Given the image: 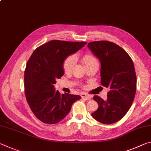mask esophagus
Returning <instances> with one entry per match:
<instances>
[{"mask_svg": "<svg viewBox=\"0 0 151 151\" xmlns=\"http://www.w3.org/2000/svg\"><path fill=\"white\" fill-rule=\"evenodd\" d=\"M81 97H82L83 99H85L87 100H89L91 99V98L90 95L86 94V93H82V94H81Z\"/></svg>", "mask_w": 151, "mask_h": 151, "instance_id": "esophagus-1", "label": "esophagus"}]
</instances>
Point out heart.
<instances>
[{
  "label": "heart",
  "mask_w": 151,
  "mask_h": 151,
  "mask_svg": "<svg viewBox=\"0 0 151 151\" xmlns=\"http://www.w3.org/2000/svg\"><path fill=\"white\" fill-rule=\"evenodd\" d=\"M82 62L84 66L86 67L88 65L98 63V60L96 56L91 54H86L82 56ZM99 64V63H98ZM75 64V58L73 56H70L65 59L63 63V69L66 73H68L72 70Z\"/></svg>",
  "instance_id": "b5f03b06"
}]
</instances>
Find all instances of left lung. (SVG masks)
<instances>
[{
	"mask_svg": "<svg viewBox=\"0 0 151 151\" xmlns=\"http://www.w3.org/2000/svg\"><path fill=\"white\" fill-rule=\"evenodd\" d=\"M88 47L101 62V82L108 88L107 100L95 95L99 107L91 114L104 124L120 120L132 104L136 91V75L130 56L123 48L109 41L91 42Z\"/></svg>",
	"mask_w": 151,
	"mask_h": 151,
	"instance_id": "left-lung-1",
	"label": "left lung"
}]
</instances>
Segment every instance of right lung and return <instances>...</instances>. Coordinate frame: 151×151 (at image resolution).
I'll use <instances>...</instances> for the list:
<instances>
[{
  "label": "right lung",
  "mask_w": 151,
  "mask_h": 151,
  "mask_svg": "<svg viewBox=\"0 0 151 151\" xmlns=\"http://www.w3.org/2000/svg\"><path fill=\"white\" fill-rule=\"evenodd\" d=\"M86 44L52 40L37 47L27 61L24 75L25 95L31 110L42 122L58 123L70 112L73 103L81 98L66 93L61 95L54 85L64 75V60Z\"/></svg>",
  "instance_id": "right-lung-1"
}]
</instances>
